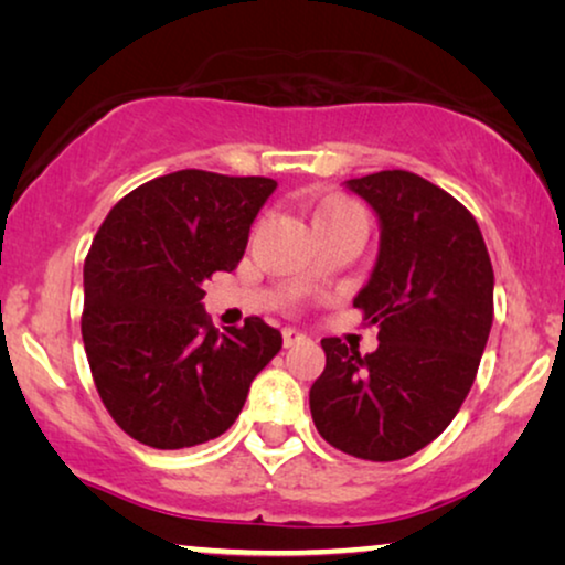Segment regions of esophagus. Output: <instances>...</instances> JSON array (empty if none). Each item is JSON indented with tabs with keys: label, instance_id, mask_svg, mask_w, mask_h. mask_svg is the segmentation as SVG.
<instances>
[{
	"label": "esophagus",
	"instance_id": "34e87169",
	"mask_svg": "<svg viewBox=\"0 0 565 565\" xmlns=\"http://www.w3.org/2000/svg\"><path fill=\"white\" fill-rule=\"evenodd\" d=\"M306 334H300V331H296V329H282V344L285 347H296V344H300V342H306Z\"/></svg>",
	"mask_w": 565,
	"mask_h": 565
}]
</instances>
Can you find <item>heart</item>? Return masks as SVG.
<instances>
[{
	"label": "heart",
	"instance_id": "b5f03b06",
	"mask_svg": "<svg viewBox=\"0 0 565 565\" xmlns=\"http://www.w3.org/2000/svg\"><path fill=\"white\" fill-rule=\"evenodd\" d=\"M342 215H362V213L358 211V205L350 203V200L327 198L319 205V211H316V223H327V221L342 218Z\"/></svg>",
	"mask_w": 565,
	"mask_h": 565
}]
</instances>
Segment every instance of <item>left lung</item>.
<instances>
[{
    "label": "left lung",
    "mask_w": 565,
    "mask_h": 565,
    "mask_svg": "<svg viewBox=\"0 0 565 565\" xmlns=\"http://www.w3.org/2000/svg\"><path fill=\"white\" fill-rule=\"evenodd\" d=\"M344 184L381 226L354 298L381 344L360 354L321 339L327 367L308 401L329 445L388 462L427 447L460 412L489 342L493 269L473 215L424 177L388 169Z\"/></svg>",
    "instance_id": "1"
}]
</instances>
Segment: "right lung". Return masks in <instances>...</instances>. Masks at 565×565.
Instances as JSON below:
<instances>
[{
  "label": "right lung",
  "instance_id": "1",
  "mask_svg": "<svg viewBox=\"0 0 565 565\" xmlns=\"http://www.w3.org/2000/svg\"><path fill=\"white\" fill-rule=\"evenodd\" d=\"M277 188L267 177L182 169L141 184L107 213L84 259L82 339L118 427L157 450L221 437L282 334L249 316L207 321L203 282L244 257Z\"/></svg>",
  "mask_w": 565,
  "mask_h": 565
}]
</instances>
